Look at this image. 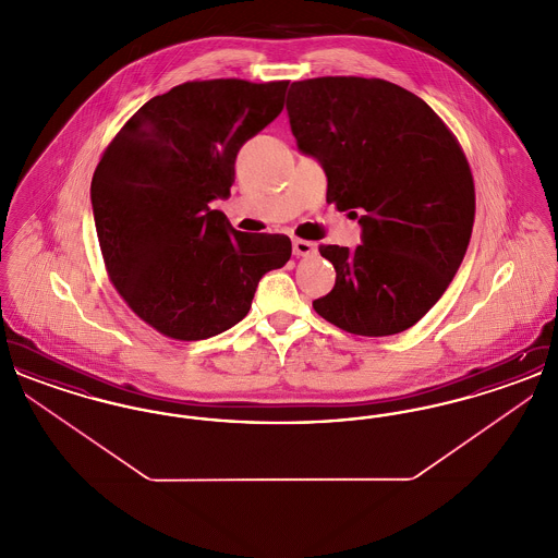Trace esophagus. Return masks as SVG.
I'll use <instances>...</instances> for the list:
<instances>
[{
	"instance_id": "34e87169",
	"label": "esophagus",
	"mask_w": 558,
	"mask_h": 558,
	"mask_svg": "<svg viewBox=\"0 0 558 558\" xmlns=\"http://www.w3.org/2000/svg\"><path fill=\"white\" fill-rule=\"evenodd\" d=\"M316 251H318V246L314 242H310V240H292V253L296 257H310V255H316Z\"/></svg>"
}]
</instances>
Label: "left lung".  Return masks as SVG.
<instances>
[{
	"label": "left lung",
	"instance_id": "left-lung-1",
	"mask_svg": "<svg viewBox=\"0 0 558 558\" xmlns=\"http://www.w3.org/2000/svg\"><path fill=\"white\" fill-rule=\"evenodd\" d=\"M287 110L299 150L324 167L326 201L362 226L355 251L319 244L337 282L314 310L351 335L408 330L450 287L471 240L462 146L425 100L385 80L294 81Z\"/></svg>",
	"mask_w": 558,
	"mask_h": 558
}]
</instances>
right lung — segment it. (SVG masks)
<instances>
[{
  "label": "right lung",
  "instance_id": "add662e5",
  "mask_svg": "<svg viewBox=\"0 0 558 558\" xmlns=\"http://www.w3.org/2000/svg\"><path fill=\"white\" fill-rule=\"evenodd\" d=\"M289 81H186L140 108L92 178L112 287L175 341L239 324L262 276L291 259L284 234H246L211 209L230 196L240 146L284 108Z\"/></svg>",
  "mask_w": 558,
  "mask_h": 558
}]
</instances>
